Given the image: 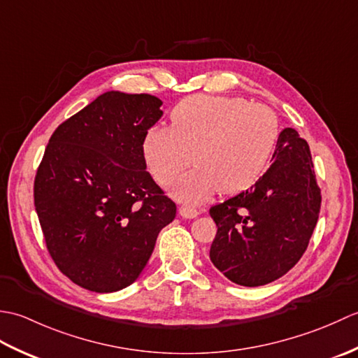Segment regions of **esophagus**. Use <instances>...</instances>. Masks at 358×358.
Returning a JSON list of instances; mask_svg holds the SVG:
<instances>
[{
	"mask_svg": "<svg viewBox=\"0 0 358 358\" xmlns=\"http://www.w3.org/2000/svg\"><path fill=\"white\" fill-rule=\"evenodd\" d=\"M178 212H180V215L183 217V218H195V217H199V214H200L199 210L191 208V206H181L178 209Z\"/></svg>",
	"mask_w": 358,
	"mask_h": 358,
	"instance_id": "1",
	"label": "esophagus"
}]
</instances>
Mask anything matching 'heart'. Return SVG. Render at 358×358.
<instances>
[{
  "label": "heart",
  "mask_w": 358,
  "mask_h": 358,
  "mask_svg": "<svg viewBox=\"0 0 358 358\" xmlns=\"http://www.w3.org/2000/svg\"><path fill=\"white\" fill-rule=\"evenodd\" d=\"M280 135L278 118L243 98L195 95L172 112V126L150 127L143 155L158 183L167 185L194 159L196 164L169 186L180 201L201 203L222 189L246 191L269 164Z\"/></svg>",
  "instance_id": "b5f03b06"
}]
</instances>
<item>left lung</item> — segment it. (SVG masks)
<instances>
[{"mask_svg":"<svg viewBox=\"0 0 358 358\" xmlns=\"http://www.w3.org/2000/svg\"><path fill=\"white\" fill-rule=\"evenodd\" d=\"M320 204L308 143L286 127L263 177L210 208L218 227L210 262L240 286H263L283 277L305 254Z\"/></svg>","mask_w":358,"mask_h":358,"instance_id":"8db88e82","label":"left lung"}]
</instances>
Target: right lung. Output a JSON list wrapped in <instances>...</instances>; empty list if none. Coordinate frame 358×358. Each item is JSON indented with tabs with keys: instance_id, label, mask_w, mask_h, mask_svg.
Wrapping results in <instances>:
<instances>
[{
	"instance_id": "add662e5",
	"label": "right lung",
	"mask_w": 358,
	"mask_h": 358,
	"mask_svg": "<svg viewBox=\"0 0 358 358\" xmlns=\"http://www.w3.org/2000/svg\"><path fill=\"white\" fill-rule=\"evenodd\" d=\"M162 104L110 90L59 124L44 150L34 199L45 245L58 269L89 291L132 285L177 214L143 155Z\"/></svg>"
}]
</instances>
